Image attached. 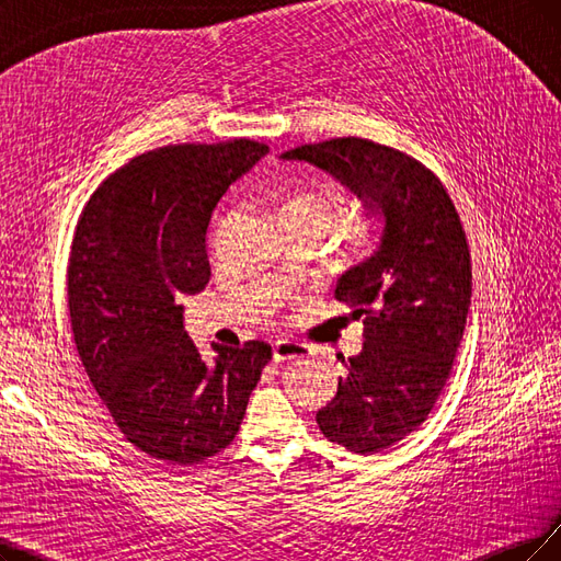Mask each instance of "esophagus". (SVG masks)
Returning <instances> with one entry per match:
<instances>
[{
    "mask_svg": "<svg viewBox=\"0 0 561 561\" xmlns=\"http://www.w3.org/2000/svg\"><path fill=\"white\" fill-rule=\"evenodd\" d=\"M308 354V347L295 341H276L274 343V362H289V358H301Z\"/></svg>",
    "mask_w": 561,
    "mask_h": 561,
    "instance_id": "obj_1",
    "label": "esophagus"
}]
</instances>
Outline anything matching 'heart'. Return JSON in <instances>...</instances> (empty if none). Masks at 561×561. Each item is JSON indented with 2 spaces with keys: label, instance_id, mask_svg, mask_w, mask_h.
<instances>
[{
  "label": "heart",
  "instance_id": "obj_1",
  "mask_svg": "<svg viewBox=\"0 0 561 561\" xmlns=\"http://www.w3.org/2000/svg\"><path fill=\"white\" fill-rule=\"evenodd\" d=\"M341 199L329 191H304L287 199L280 209V218H295L322 230L324 234L341 220Z\"/></svg>",
  "mask_w": 561,
  "mask_h": 561
}]
</instances>
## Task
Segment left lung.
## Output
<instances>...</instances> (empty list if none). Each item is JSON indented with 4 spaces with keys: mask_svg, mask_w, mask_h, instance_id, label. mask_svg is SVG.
Wrapping results in <instances>:
<instances>
[{
    "mask_svg": "<svg viewBox=\"0 0 561 561\" xmlns=\"http://www.w3.org/2000/svg\"><path fill=\"white\" fill-rule=\"evenodd\" d=\"M280 159L331 174L379 222L375 251L335 283V299L364 318V347L316 419L354 454L385 451L431 414L462 341L472 264L458 211L428 168L364 138L301 145Z\"/></svg>",
    "mask_w": 561,
    "mask_h": 561,
    "instance_id": "obj_1",
    "label": "left lung"
}]
</instances>
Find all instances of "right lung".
<instances>
[{
  "mask_svg": "<svg viewBox=\"0 0 561 561\" xmlns=\"http://www.w3.org/2000/svg\"><path fill=\"white\" fill-rule=\"evenodd\" d=\"M268 147L170 145L128 161L89 197L69 260L80 362L124 437L168 465H193L234 439L272 347L211 343L184 329L182 295L203 293L218 199Z\"/></svg>",
  "mask_w": 561,
  "mask_h": 561,
  "instance_id": "1",
  "label": "right lung"
}]
</instances>
